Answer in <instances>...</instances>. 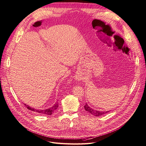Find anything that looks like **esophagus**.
<instances>
[{"label": "esophagus", "mask_w": 146, "mask_h": 146, "mask_svg": "<svg viewBox=\"0 0 146 146\" xmlns=\"http://www.w3.org/2000/svg\"><path fill=\"white\" fill-rule=\"evenodd\" d=\"M77 79H78V80H80V78H77Z\"/></svg>", "instance_id": "34e87169"}]
</instances>
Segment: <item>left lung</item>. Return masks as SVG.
I'll return each mask as SVG.
<instances>
[{
  "instance_id": "1",
  "label": "left lung",
  "mask_w": 146,
  "mask_h": 146,
  "mask_svg": "<svg viewBox=\"0 0 146 146\" xmlns=\"http://www.w3.org/2000/svg\"><path fill=\"white\" fill-rule=\"evenodd\" d=\"M84 108H85V110L87 111V112H88L91 114H92L94 116H96V117L102 115H104V114L110 112V111H97V110H94V109L90 107L87 103L84 106Z\"/></svg>"
}]
</instances>
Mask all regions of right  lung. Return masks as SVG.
Instances as JSON below:
<instances>
[{
  "label": "right lung",
  "mask_w": 146,
  "mask_h": 146,
  "mask_svg": "<svg viewBox=\"0 0 146 146\" xmlns=\"http://www.w3.org/2000/svg\"><path fill=\"white\" fill-rule=\"evenodd\" d=\"M24 105L25 106V107H27V108L28 110H29L32 111H33V112H36V113L42 114H46V115H48L52 114L59 106L58 103H55L52 107H50L49 108L45 109V110H39V109H35L33 108H31L29 106H27L25 104H24Z\"/></svg>",
  "instance_id": "right-lung-1"
}]
</instances>
